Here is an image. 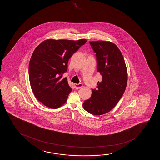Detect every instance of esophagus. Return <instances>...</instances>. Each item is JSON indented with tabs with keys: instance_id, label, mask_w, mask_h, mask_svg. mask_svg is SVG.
Here are the masks:
<instances>
[{
	"instance_id": "34e87169",
	"label": "esophagus",
	"mask_w": 160,
	"mask_h": 160,
	"mask_svg": "<svg viewBox=\"0 0 160 160\" xmlns=\"http://www.w3.org/2000/svg\"><path fill=\"white\" fill-rule=\"evenodd\" d=\"M83 87V84L79 83V84H75V88L76 89H79L81 88L82 87Z\"/></svg>"
}]
</instances>
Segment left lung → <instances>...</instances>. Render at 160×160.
Instances as JSON below:
<instances>
[{
    "instance_id": "1",
    "label": "left lung",
    "mask_w": 160,
    "mask_h": 160,
    "mask_svg": "<svg viewBox=\"0 0 160 160\" xmlns=\"http://www.w3.org/2000/svg\"><path fill=\"white\" fill-rule=\"evenodd\" d=\"M97 60V71L102 76L97 90L92 89L90 99L83 103L85 110L94 115L108 112L125 92L128 72L121 52L115 44L107 41L90 42Z\"/></svg>"
}]
</instances>
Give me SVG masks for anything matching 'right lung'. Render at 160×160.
Segmentation results:
<instances>
[{"instance_id":"obj_1","label":"right lung","mask_w":160,"mask_h":160,"mask_svg":"<svg viewBox=\"0 0 160 160\" xmlns=\"http://www.w3.org/2000/svg\"><path fill=\"white\" fill-rule=\"evenodd\" d=\"M87 41L49 39L35 48L29 66L30 83L35 97L45 106L58 108L66 102L72 88L62 76L69 59Z\"/></svg>"}]
</instances>
